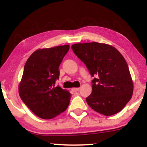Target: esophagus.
<instances>
[{
  "label": "esophagus",
  "mask_w": 147,
  "mask_h": 147,
  "mask_svg": "<svg viewBox=\"0 0 147 147\" xmlns=\"http://www.w3.org/2000/svg\"><path fill=\"white\" fill-rule=\"evenodd\" d=\"M79 90H80L79 88H72V90H73L74 92H78V91H79Z\"/></svg>",
  "instance_id": "34e87169"
}]
</instances>
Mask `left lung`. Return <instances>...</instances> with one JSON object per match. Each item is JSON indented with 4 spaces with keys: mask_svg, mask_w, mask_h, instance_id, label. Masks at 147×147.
I'll return each mask as SVG.
<instances>
[{
    "mask_svg": "<svg viewBox=\"0 0 147 147\" xmlns=\"http://www.w3.org/2000/svg\"><path fill=\"white\" fill-rule=\"evenodd\" d=\"M71 49L92 77H96L92 94L86 98L89 106L105 116L121 111L133 93L131 76L122 54L111 45L97 42L74 44Z\"/></svg>",
    "mask_w": 147,
    "mask_h": 147,
    "instance_id": "obj_1",
    "label": "left lung"
}]
</instances>
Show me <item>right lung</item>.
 <instances>
[{
  "label": "right lung",
  "instance_id": "add662e5",
  "mask_svg": "<svg viewBox=\"0 0 147 147\" xmlns=\"http://www.w3.org/2000/svg\"><path fill=\"white\" fill-rule=\"evenodd\" d=\"M69 45L38 49L24 66L19 92L22 101L35 115L50 119L65 111L71 94L55 86L59 78V67Z\"/></svg>",
  "mask_w": 147,
  "mask_h": 147
}]
</instances>
